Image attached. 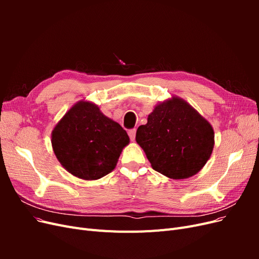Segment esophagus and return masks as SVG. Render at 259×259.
Wrapping results in <instances>:
<instances>
[{
	"label": "esophagus",
	"mask_w": 259,
	"mask_h": 259,
	"mask_svg": "<svg viewBox=\"0 0 259 259\" xmlns=\"http://www.w3.org/2000/svg\"><path fill=\"white\" fill-rule=\"evenodd\" d=\"M128 136H130L132 142H134L135 137H136V130H135V128H134V130H130V131H128Z\"/></svg>",
	"instance_id": "obj_1"
}]
</instances>
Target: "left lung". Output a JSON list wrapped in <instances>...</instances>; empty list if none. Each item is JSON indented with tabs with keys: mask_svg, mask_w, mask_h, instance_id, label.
Here are the masks:
<instances>
[{
	"mask_svg": "<svg viewBox=\"0 0 259 259\" xmlns=\"http://www.w3.org/2000/svg\"><path fill=\"white\" fill-rule=\"evenodd\" d=\"M154 170L170 179L189 178L203 168L215 145L214 130L187 101L173 95L156 105L136 132Z\"/></svg>",
	"mask_w": 259,
	"mask_h": 259,
	"instance_id": "obj_1",
	"label": "left lung"
}]
</instances>
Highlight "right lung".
Masks as SVG:
<instances>
[{
  "instance_id": "obj_1",
  "label": "right lung",
  "mask_w": 259,
  "mask_h": 259,
  "mask_svg": "<svg viewBox=\"0 0 259 259\" xmlns=\"http://www.w3.org/2000/svg\"><path fill=\"white\" fill-rule=\"evenodd\" d=\"M128 144L126 131L85 99L70 108L52 132L57 160L70 174L84 180L111 173Z\"/></svg>"
}]
</instances>
